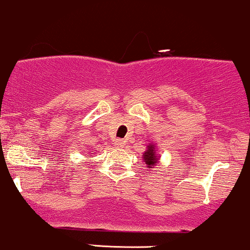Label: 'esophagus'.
<instances>
[{
    "mask_svg": "<svg viewBox=\"0 0 250 250\" xmlns=\"http://www.w3.org/2000/svg\"><path fill=\"white\" fill-rule=\"evenodd\" d=\"M114 144H116L118 147H124V146L126 145V142L124 139H116V143Z\"/></svg>",
    "mask_w": 250,
    "mask_h": 250,
    "instance_id": "1",
    "label": "esophagus"
}]
</instances>
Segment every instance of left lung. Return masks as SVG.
I'll return each instance as SVG.
<instances>
[{"mask_svg":"<svg viewBox=\"0 0 250 250\" xmlns=\"http://www.w3.org/2000/svg\"><path fill=\"white\" fill-rule=\"evenodd\" d=\"M157 154H155L154 152V147L153 145L152 146H148L147 151L145 152V154H144V160H145V163L148 165V168H151L152 166L154 165L155 163H157Z\"/></svg>","mask_w":250,"mask_h":250,"instance_id":"8db88e82","label":"left lung"}]
</instances>
